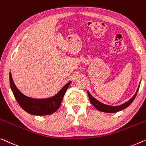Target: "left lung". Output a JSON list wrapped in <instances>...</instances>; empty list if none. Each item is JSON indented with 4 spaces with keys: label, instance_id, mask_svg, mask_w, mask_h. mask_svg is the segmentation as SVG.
<instances>
[{
    "label": "left lung",
    "instance_id": "8db88e82",
    "mask_svg": "<svg viewBox=\"0 0 146 146\" xmlns=\"http://www.w3.org/2000/svg\"><path fill=\"white\" fill-rule=\"evenodd\" d=\"M138 90H139V88H138V90H137L136 94H134V96L132 97L129 102H126V103L122 104V105L119 106H110L106 105V104H102L99 101H98L97 100H96L94 97L92 96V95L90 94V92H88V95L89 100H90V102H91V104H92V105L97 109V110H98L102 112H105V113H116L117 111H119L124 110V109L127 108L128 106H129L130 104H132V102L134 101V99H135L137 93L138 92Z\"/></svg>",
    "mask_w": 146,
    "mask_h": 146
}]
</instances>
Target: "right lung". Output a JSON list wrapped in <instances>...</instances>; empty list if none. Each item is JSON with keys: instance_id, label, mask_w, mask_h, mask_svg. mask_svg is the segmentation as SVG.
Returning <instances> with one entry per match:
<instances>
[{"instance_id": "right-lung-1", "label": "right lung", "mask_w": 146, "mask_h": 146, "mask_svg": "<svg viewBox=\"0 0 146 146\" xmlns=\"http://www.w3.org/2000/svg\"><path fill=\"white\" fill-rule=\"evenodd\" d=\"M71 82L66 84L54 97L47 99H34L25 96L16 88L10 73V84L16 101L21 108L28 113L34 115H50L60 107L64 94Z\"/></svg>"}]
</instances>
